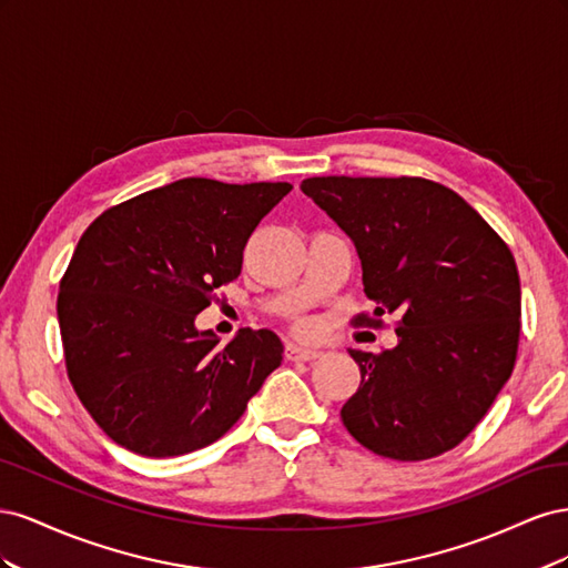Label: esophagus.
Wrapping results in <instances>:
<instances>
[{"label": "esophagus", "instance_id": "esophagus-1", "mask_svg": "<svg viewBox=\"0 0 568 568\" xmlns=\"http://www.w3.org/2000/svg\"><path fill=\"white\" fill-rule=\"evenodd\" d=\"M286 357L288 359H315V357H320V348L303 346V343L291 341V343H286Z\"/></svg>", "mask_w": 568, "mask_h": 568}]
</instances>
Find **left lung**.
Wrapping results in <instances>:
<instances>
[{
  "mask_svg": "<svg viewBox=\"0 0 568 568\" xmlns=\"http://www.w3.org/2000/svg\"><path fill=\"white\" fill-rule=\"evenodd\" d=\"M346 232L374 315L398 346L348 351L359 388L341 419L367 450L419 462L453 450L486 417L517 363L521 286L514 255L453 189L424 178H307L301 184Z\"/></svg>",
  "mask_w": 568,
  "mask_h": 568,
  "instance_id": "1",
  "label": "left lung"
}]
</instances>
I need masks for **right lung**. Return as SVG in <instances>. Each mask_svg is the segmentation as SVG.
Returning a JSON list of instances; mask_svg holds the SVG:
<instances>
[{"label":"right lung","instance_id":"add662e5","mask_svg":"<svg viewBox=\"0 0 568 568\" xmlns=\"http://www.w3.org/2000/svg\"><path fill=\"white\" fill-rule=\"evenodd\" d=\"M288 182L184 178L101 213L59 286L68 379L111 440L178 457L225 436L284 346L242 329L227 346L194 320L242 272L248 236Z\"/></svg>","mask_w":568,"mask_h":568}]
</instances>
